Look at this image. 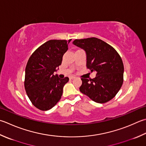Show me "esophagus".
Returning a JSON list of instances; mask_svg holds the SVG:
<instances>
[{"mask_svg": "<svg viewBox=\"0 0 146 146\" xmlns=\"http://www.w3.org/2000/svg\"><path fill=\"white\" fill-rule=\"evenodd\" d=\"M70 79H71V80H72V79H73V78H75V76H70Z\"/></svg>", "mask_w": 146, "mask_h": 146, "instance_id": "obj_1", "label": "esophagus"}]
</instances>
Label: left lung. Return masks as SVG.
<instances>
[{"label": "left lung", "instance_id": "8db88e82", "mask_svg": "<svg viewBox=\"0 0 146 146\" xmlns=\"http://www.w3.org/2000/svg\"><path fill=\"white\" fill-rule=\"evenodd\" d=\"M73 44L85 50L87 68L97 72L93 79H81L80 91L98 103H105L115 98L123 82L124 66L118 53L95 37L76 39Z\"/></svg>", "mask_w": 146, "mask_h": 146}]
</instances>
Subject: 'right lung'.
<instances>
[{
  "mask_svg": "<svg viewBox=\"0 0 146 146\" xmlns=\"http://www.w3.org/2000/svg\"><path fill=\"white\" fill-rule=\"evenodd\" d=\"M71 40H50L37 48L28 59L25 88L32 104L42 111L49 110L58 103L64 85L69 81L68 77L61 79L54 73L61 64Z\"/></svg>",
  "mask_w": 146,
  "mask_h": 146,
  "instance_id": "right-lung-1",
  "label": "right lung"
}]
</instances>
